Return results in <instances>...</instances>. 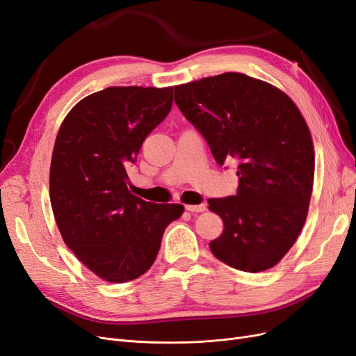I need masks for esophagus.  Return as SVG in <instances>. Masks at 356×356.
<instances>
[{
	"label": "esophagus",
	"mask_w": 356,
	"mask_h": 356,
	"mask_svg": "<svg viewBox=\"0 0 356 356\" xmlns=\"http://www.w3.org/2000/svg\"><path fill=\"white\" fill-rule=\"evenodd\" d=\"M207 209V205L205 204H198V205H185V210L191 211V213H202Z\"/></svg>",
	"instance_id": "1"
}]
</instances>
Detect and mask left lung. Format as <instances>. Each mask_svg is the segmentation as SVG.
Masks as SVG:
<instances>
[{
  "label": "left lung",
  "instance_id": "left-lung-1",
  "mask_svg": "<svg viewBox=\"0 0 356 356\" xmlns=\"http://www.w3.org/2000/svg\"><path fill=\"white\" fill-rule=\"evenodd\" d=\"M175 102L217 164H238L236 195L209 200L225 226L211 253L250 273L275 266L302 231L314 186V143L300 111L277 87L238 72L177 86Z\"/></svg>",
  "mask_w": 356,
  "mask_h": 356
}]
</instances>
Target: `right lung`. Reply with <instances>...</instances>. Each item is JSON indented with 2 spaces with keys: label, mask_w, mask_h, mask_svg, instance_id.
<instances>
[{
  "label": "right lung",
  "mask_w": 356,
  "mask_h": 356,
  "mask_svg": "<svg viewBox=\"0 0 356 356\" xmlns=\"http://www.w3.org/2000/svg\"><path fill=\"white\" fill-rule=\"evenodd\" d=\"M173 105V87H108L83 99L57 133L50 201L65 244L99 278L122 284L154 265L180 204L129 189L127 168Z\"/></svg>",
  "instance_id": "add662e5"
}]
</instances>
